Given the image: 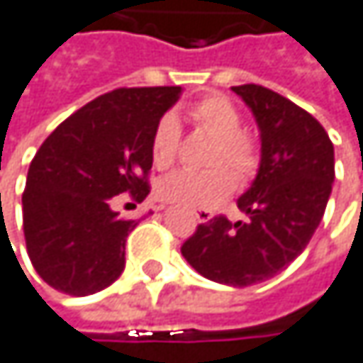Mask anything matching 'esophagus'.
<instances>
[{"label":"esophagus","mask_w":363,"mask_h":363,"mask_svg":"<svg viewBox=\"0 0 363 363\" xmlns=\"http://www.w3.org/2000/svg\"><path fill=\"white\" fill-rule=\"evenodd\" d=\"M161 208H163V206H161ZM196 217H198V221H200V223H206V221H211V217H213V215H211L208 211H198V213H196Z\"/></svg>","instance_id":"esophagus-1"}]
</instances>
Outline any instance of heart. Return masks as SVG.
<instances>
[{
  "instance_id": "obj_1",
  "label": "heart",
  "mask_w": 363,
  "mask_h": 363,
  "mask_svg": "<svg viewBox=\"0 0 363 363\" xmlns=\"http://www.w3.org/2000/svg\"><path fill=\"white\" fill-rule=\"evenodd\" d=\"M191 114L204 129L219 138L211 157V165H228L236 174V178L249 180L255 174L259 159L253 140L245 131H240L242 118L238 108L221 95H211L198 101ZM178 144L180 125L176 116H161L150 140L152 163L157 167H169L176 159ZM229 170L227 167H213L206 172L180 169L161 180L157 194L163 202L176 206L211 208L225 200L234 189V176Z\"/></svg>"
}]
</instances>
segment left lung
Listing matches in <instances>:
<instances>
[{
	"mask_svg": "<svg viewBox=\"0 0 363 363\" xmlns=\"http://www.w3.org/2000/svg\"><path fill=\"white\" fill-rule=\"evenodd\" d=\"M232 91L251 108L262 142L257 176L238 198L245 219L215 217L180 251L202 277L249 287L287 268L317 232L334 185V144L321 123L287 97L259 84Z\"/></svg>",
	"mask_w": 363,
	"mask_h": 363,
	"instance_id": "left-lung-1",
	"label": "left lung"
}]
</instances>
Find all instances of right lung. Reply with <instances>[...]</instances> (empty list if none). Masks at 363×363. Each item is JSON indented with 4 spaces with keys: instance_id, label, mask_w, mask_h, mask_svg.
Listing matches in <instances>:
<instances>
[{
    "instance_id": "right-lung-1",
    "label": "right lung",
    "mask_w": 363,
    "mask_h": 363,
    "mask_svg": "<svg viewBox=\"0 0 363 363\" xmlns=\"http://www.w3.org/2000/svg\"><path fill=\"white\" fill-rule=\"evenodd\" d=\"M180 93V86H144L99 95L35 152L23 230L33 268L52 289L89 296L125 270V240L140 219H121L112 198L148 196L152 131Z\"/></svg>"
}]
</instances>
